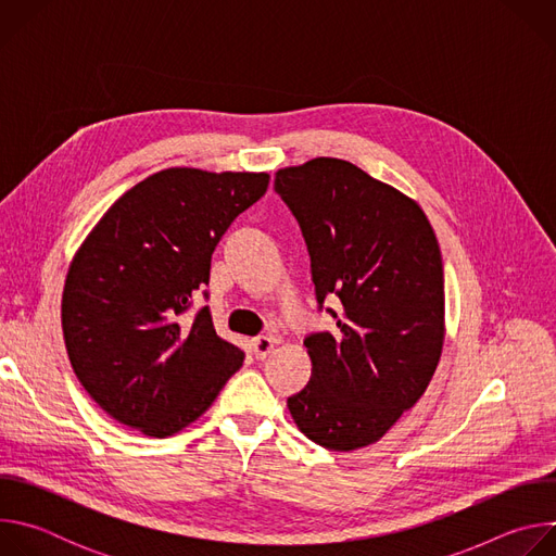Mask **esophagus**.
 <instances>
[{"instance_id":"1","label":"esophagus","mask_w":556,"mask_h":556,"mask_svg":"<svg viewBox=\"0 0 556 556\" xmlns=\"http://www.w3.org/2000/svg\"><path fill=\"white\" fill-rule=\"evenodd\" d=\"M277 345V339L275 337H257V339H253L251 341V350H253V354H255V358H266L270 352H273V348Z\"/></svg>"}]
</instances>
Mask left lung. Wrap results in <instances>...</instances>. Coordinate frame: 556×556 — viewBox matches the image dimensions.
<instances>
[{
  "mask_svg": "<svg viewBox=\"0 0 556 556\" xmlns=\"http://www.w3.org/2000/svg\"><path fill=\"white\" fill-rule=\"evenodd\" d=\"M275 193L299 222L332 332L305 337L309 382L288 399L316 444L378 442L425 393L444 343V273L422 208L339 157L279 169Z\"/></svg>",
  "mask_w": 556,
  "mask_h": 556,
  "instance_id": "obj_1",
  "label": "left lung"
}]
</instances>
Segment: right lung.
<instances>
[{"instance_id": "obj_1", "label": "right lung", "mask_w": 556, "mask_h": 556, "mask_svg": "<svg viewBox=\"0 0 556 556\" xmlns=\"http://www.w3.org/2000/svg\"><path fill=\"white\" fill-rule=\"evenodd\" d=\"M268 174L165 169L118 198L76 251L61 301L72 369L114 420L167 438L198 420L244 352L215 334L211 255ZM206 299V290L204 293Z\"/></svg>"}]
</instances>
